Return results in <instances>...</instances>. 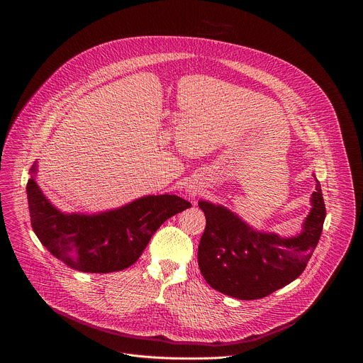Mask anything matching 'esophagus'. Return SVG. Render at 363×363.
Wrapping results in <instances>:
<instances>
[{
	"mask_svg": "<svg viewBox=\"0 0 363 363\" xmlns=\"http://www.w3.org/2000/svg\"><path fill=\"white\" fill-rule=\"evenodd\" d=\"M195 191H196V189H189V192H191V194H192V195H194V194H195Z\"/></svg>",
	"mask_w": 363,
	"mask_h": 363,
	"instance_id": "esophagus-1",
	"label": "esophagus"
}]
</instances>
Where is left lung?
Listing matches in <instances>:
<instances>
[{
	"instance_id": "obj_1",
	"label": "left lung",
	"mask_w": 363,
	"mask_h": 363,
	"mask_svg": "<svg viewBox=\"0 0 363 363\" xmlns=\"http://www.w3.org/2000/svg\"><path fill=\"white\" fill-rule=\"evenodd\" d=\"M310 202L312 210L301 231L283 238L254 230L223 205L199 201L206 225L198 247V266L205 281L223 294L255 300L296 280L320 240L326 217L318 179Z\"/></svg>"
}]
</instances>
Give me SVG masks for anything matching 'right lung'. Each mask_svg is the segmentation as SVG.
I'll return each instance as SVG.
<instances>
[{
    "instance_id": "add662e5",
    "label": "right lung",
    "mask_w": 363,
    "mask_h": 363,
    "mask_svg": "<svg viewBox=\"0 0 363 363\" xmlns=\"http://www.w3.org/2000/svg\"><path fill=\"white\" fill-rule=\"evenodd\" d=\"M27 182L31 227L60 262L83 273L121 272L136 263L150 237L168 218L189 208L177 195H147L99 214H65L35 182L37 162Z\"/></svg>"
}]
</instances>
